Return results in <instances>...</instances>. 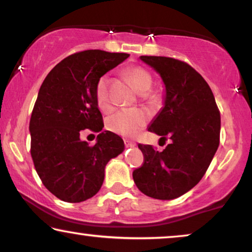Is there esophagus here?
<instances>
[{
  "mask_svg": "<svg viewBox=\"0 0 252 252\" xmlns=\"http://www.w3.org/2000/svg\"><path fill=\"white\" fill-rule=\"evenodd\" d=\"M124 145H126V149H129V147H135L136 144L133 142H130V140H128V139H126L124 140Z\"/></svg>",
  "mask_w": 252,
  "mask_h": 252,
  "instance_id": "obj_1",
  "label": "esophagus"
}]
</instances>
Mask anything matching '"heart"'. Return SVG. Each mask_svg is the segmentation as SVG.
<instances>
[{
    "label": "heart",
    "instance_id": "heart-1",
    "mask_svg": "<svg viewBox=\"0 0 252 252\" xmlns=\"http://www.w3.org/2000/svg\"><path fill=\"white\" fill-rule=\"evenodd\" d=\"M126 76L131 80L136 91L140 93L142 98H147L149 92L152 86L153 79L151 73L146 69L135 66L126 71ZM95 96L98 106L102 110L110 109L109 99V79L107 76L101 77L96 83ZM147 122L146 113L142 109H122L114 114L107 121V126L110 131L119 133L121 136H133L135 133L143 128Z\"/></svg>",
    "mask_w": 252,
    "mask_h": 252
}]
</instances>
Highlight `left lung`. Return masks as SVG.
<instances>
[{
  "label": "left lung",
  "instance_id": "obj_1",
  "mask_svg": "<svg viewBox=\"0 0 252 252\" xmlns=\"http://www.w3.org/2000/svg\"><path fill=\"white\" fill-rule=\"evenodd\" d=\"M165 85L163 107L147 130L169 137L162 152L138 144L144 163L133 170L136 186L146 196L169 200L202 180L219 146L220 113L205 79L188 63L165 56H140Z\"/></svg>",
  "mask_w": 252,
  "mask_h": 252
}]
</instances>
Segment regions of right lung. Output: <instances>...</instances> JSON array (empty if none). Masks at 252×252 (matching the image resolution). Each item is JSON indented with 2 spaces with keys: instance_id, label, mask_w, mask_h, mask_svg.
<instances>
[{
  "instance_id": "right-lung-1",
  "label": "right lung",
  "mask_w": 252,
  "mask_h": 252,
  "mask_svg": "<svg viewBox=\"0 0 252 252\" xmlns=\"http://www.w3.org/2000/svg\"><path fill=\"white\" fill-rule=\"evenodd\" d=\"M128 58L99 49L72 54L50 70L40 87L30 120L31 156L43 186L63 202L94 196L108 161L124 151L120 136L102 131L95 87ZM85 128L99 132L94 147L80 140V130Z\"/></svg>"
}]
</instances>
